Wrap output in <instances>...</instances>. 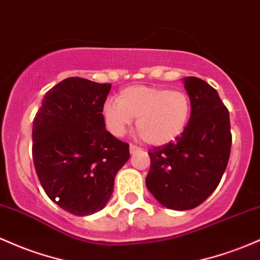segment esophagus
<instances>
[{"instance_id": "1", "label": "esophagus", "mask_w": 260, "mask_h": 260, "mask_svg": "<svg viewBox=\"0 0 260 260\" xmlns=\"http://www.w3.org/2000/svg\"><path fill=\"white\" fill-rule=\"evenodd\" d=\"M139 150H141V148L137 147V145H135V144H131L129 145V152H131V154H135L137 152H139Z\"/></svg>"}]
</instances>
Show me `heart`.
<instances>
[{
  "instance_id": "b5f03b06",
  "label": "heart",
  "mask_w": 260,
  "mask_h": 260,
  "mask_svg": "<svg viewBox=\"0 0 260 260\" xmlns=\"http://www.w3.org/2000/svg\"><path fill=\"white\" fill-rule=\"evenodd\" d=\"M107 131L122 137L137 118V129L148 144L165 145L178 139L191 118V100L181 90L133 85L123 88L116 100L102 106Z\"/></svg>"
}]
</instances>
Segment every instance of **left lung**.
Wrapping results in <instances>:
<instances>
[{"label":"left lung","mask_w":260,"mask_h":260,"mask_svg":"<svg viewBox=\"0 0 260 260\" xmlns=\"http://www.w3.org/2000/svg\"><path fill=\"white\" fill-rule=\"evenodd\" d=\"M191 118L178 139L148 150L150 169L145 185L162 206L184 211L205 201L221 181L232 145L230 112L217 91L187 76Z\"/></svg>","instance_id":"left-lung-1"}]
</instances>
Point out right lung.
<instances>
[{"label": "right lung", "mask_w": 260, "mask_h": 260, "mask_svg": "<svg viewBox=\"0 0 260 260\" xmlns=\"http://www.w3.org/2000/svg\"><path fill=\"white\" fill-rule=\"evenodd\" d=\"M111 84L68 78L51 87L33 121V161L51 201L76 216L102 210L129 144L106 129L102 106Z\"/></svg>", "instance_id": "add662e5"}]
</instances>
